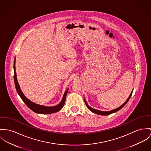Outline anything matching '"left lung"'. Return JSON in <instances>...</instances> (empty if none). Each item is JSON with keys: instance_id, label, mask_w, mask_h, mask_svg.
<instances>
[{"instance_id": "left-lung-1", "label": "left lung", "mask_w": 151, "mask_h": 151, "mask_svg": "<svg viewBox=\"0 0 151 151\" xmlns=\"http://www.w3.org/2000/svg\"><path fill=\"white\" fill-rule=\"evenodd\" d=\"M132 93H133V91L131 92L130 95H129V98H128V99L125 101V102L124 104H122L120 107L116 108V109H114V110H111V111H100V110H98L94 109H93V108L90 107V106H88V104H87V103L86 102V101H85V99H84V102H85V104H86V106L88 107V109L90 111H91L92 112H93V113H95V114H99V115H102V116H107V115H110V114H112V113H116V111H118V110H119L121 109H122L125 104H127V103L128 102V101L129 100V99H130V96H132Z\"/></svg>"}]
</instances>
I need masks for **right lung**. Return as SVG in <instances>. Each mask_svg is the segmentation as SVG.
Segmentation results:
<instances>
[{
    "label": "right lung",
    "instance_id": "obj_1",
    "mask_svg": "<svg viewBox=\"0 0 151 151\" xmlns=\"http://www.w3.org/2000/svg\"><path fill=\"white\" fill-rule=\"evenodd\" d=\"M15 58L14 59V83H15V88L17 90V91L21 99H22L24 103L27 105V106L31 109L32 111H33L36 113L38 114H51V113H54L56 112H58L59 110H60L64 106L65 101L66 99V96L68 91V88L65 91L64 94L63 95V99L61 101V102L59 104L55 106H52V107H47L45 106H42V105H39V104H36L32 101H30L29 99H28L23 94V93L22 92L19 85L18 84V82L17 81V74H16V71H15Z\"/></svg>",
    "mask_w": 151,
    "mask_h": 151
}]
</instances>
